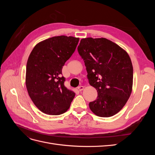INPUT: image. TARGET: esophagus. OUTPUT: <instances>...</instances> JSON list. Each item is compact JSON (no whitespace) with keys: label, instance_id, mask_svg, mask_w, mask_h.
Wrapping results in <instances>:
<instances>
[{"label":"esophagus","instance_id":"34e87169","mask_svg":"<svg viewBox=\"0 0 155 155\" xmlns=\"http://www.w3.org/2000/svg\"><path fill=\"white\" fill-rule=\"evenodd\" d=\"M78 89L79 90V91H81L84 89V87L83 86H79V87H78Z\"/></svg>","mask_w":155,"mask_h":155}]
</instances>
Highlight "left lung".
<instances>
[{
	"instance_id": "obj_1",
	"label": "left lung",
	"mask_w": 155,
	"mask_h": 155,
	"mask_svg": "<svg viewBox=\"0 0 155 155\" xmlns=\"http://www.w3.org/2000/svg\"><path fill=\"white\" fill-rule=\"evenodd\" d=\"M83 59L89 83L97 92L89 103L100 117L115 115L124 107L132 92L133 67L127 51L105 38L82 39L78 47Z\"/></svg>"
}]
</instances>
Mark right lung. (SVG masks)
<instances>
[{
	"label": "right lung",
	"mask_w": 155,
	"mask_h": 155,
	"mask_svg": "<svg viewBox=\"0 0 155 155\" xmlns=\"http://www.w3.org/2000/svg\"><path fill=\"white\" fill-rule=\"evenodd\" d=\"M79 40L72 36L50 37L37 44L31 51L26 86L31 100L43 113L59 115L69 109L75 93L64 87L62 68Z\"/></svg>",
	"instance_id": "obj_1"
}]
</instances>
